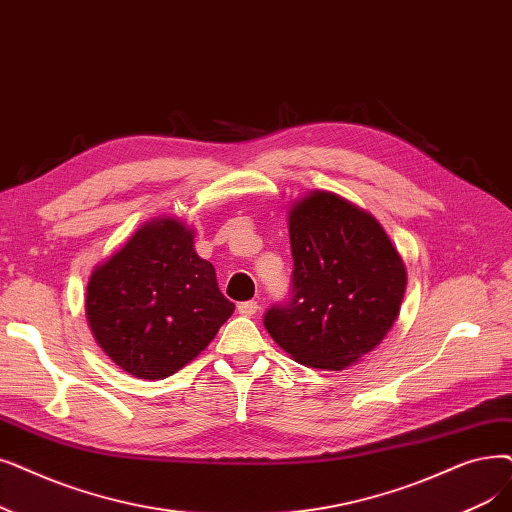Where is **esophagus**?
I'll return each instance as SVG.
<instances>
[{
	"label": "esophagus",
	"mask_w": 512,
	"mask_h": 512,
	"mask_svg": "<svg viewBox=\"0 0 512 512\" xmlns=\"http://www.w3.org/2000/svg\"><path fill=\"white\" fill-rule=\"evenodd\" d=\"M257 309H259V305H257V301H242V303H238V314L240 316H255L257 314Z\"/></svg>",
	"instance_id": "esophagus-1"
}]
</instances>
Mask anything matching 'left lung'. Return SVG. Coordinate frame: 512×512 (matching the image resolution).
I'll return each mask as SVG.
<instances>
[{
  "label": "left lung",
  "mask_w": 512,
  "mask_h": 512,
  "mask_svg": "<svg viewBox=\"0 0 512 512\" xmlns=\"http://www.w3.org/2000/svg\"><path fill=\"white\" fill-rule=\"evenodd\" d=\"M293 295L263 316L270 337L303 366L343 370L379 345L399 316L406 265L383 226L332 192L288 211Z\"/></svg>",
  "instance_id": "obj_1"
}]
</instances>
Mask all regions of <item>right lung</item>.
I'll list each match as a JSON object with an SVG mask.
<instances>
[{"instance_id":"right-lung-1","label":"right lung","mask_w":512,"mask_h":512,"mask_svg":"<svg viewBox=\"0 0 512 512\" xmlns=\"http://www.w3.org/2000/svg\"><path fill=\"white\" fill-rule=\"evenodd\" d=\"M234 314L194 232L157 217L96 265L85 316L102 351L125 372L157 381L190 364Z\"/></svg>"}]
</instances>
